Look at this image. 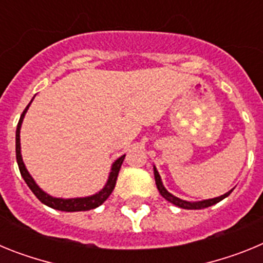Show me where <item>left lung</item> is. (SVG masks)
Wrapping results in <instances>:
<instances>
[{
	"label": "left lung",
	"instance_id": "left-lung-1",
	"mask_svg": "<svg viewBox=\"0 0 263 263\" xmlns=\"http://www.w3.org/2000/svg\"><path fill=\"white\" fill-rule=\"evenodd\" d=\"M154 176H155V184H157V188H158V191H159V194L162 195V196H163L167 201L173 203L174 205L180 206V208H183V210H203V208H208V206L213 205V204L218 203V201H221L222 199H225L227 196H229V195H231V192L233 191V190H231V191L227 192V194H224V195H221V196L213 197V199H208V200L195 201V203H191V201L182 200V199H179V197L174 196L173 194H170V192L167 191L166 188H164L163 183H162V179H160V175H159V173L157 171V168H155V166H154Z\"/></svg>",
	"mask_w": 263,
	"mask_h": 263
}]
</instances>
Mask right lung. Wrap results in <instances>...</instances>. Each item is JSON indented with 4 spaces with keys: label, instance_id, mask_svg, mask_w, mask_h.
Instances as JSON below:
<instances>
[{
    "label": "right lung",
    "instance_id": "add662e5",
    "mask_svg": "<svg viewBox=\"0 0 263 263\" xmlns=\"http://www.w3.org/2000/svg\"><path fill=\"white\" fill-rule=\"evenodd\" d=\"M31 101H30V104H31ZM30 104L26 106V109L23 110L22 115H21L20 122H18L17 125V132H15V155H17V163H18V167H20L21 175H22L23 180L26 182V184L29 185V188L32 191V194L35 195L39 200H41L43 204H46L47 206H51V208L58 211H64V212L89 211V210H95V208H97L99 205H101V204H103L109 196H110L113 190H115L118 173H120L121 164H122V162H124L125 159V155L118 158L115 163L111 164V170H110V174H109L108 182H106V184L104 185L103 190L97 192V194L92 195V196H87V197H75V199H60V197L50 196V195L46 194L43 190H41L39 185L35 183V180L31 178V175L29 174L26 167H25V163H23L22 155H21V139H20L21 125H22L23 117H25V115H26V111L27 109H29Z\"/></svg>",
    "mask_w": 263,
    "mask_h": 263
}]
</instances>
